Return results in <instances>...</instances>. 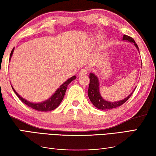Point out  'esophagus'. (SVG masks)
Instances as JSON below:
<instances>
[{
    "label": "esophagus",
    "mask_w": 156,
    "mask_h": 156,
    "mask_svg": "<svg viewBox=\"0 0 156 156\" xmlns=\"http://www.w3.org/2000/svg\"><path fill=\"white\" fill-rule=\"evenodd\" d=\"M88 73V71L87 69L83 68L80 71V73H79V75H87Z\"/></svg>",
    "instance_id": "esophagus-1"
}]
</instances>
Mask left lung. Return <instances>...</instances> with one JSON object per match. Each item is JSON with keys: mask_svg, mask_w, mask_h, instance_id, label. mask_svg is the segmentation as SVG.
<instances>
[{"mask_svg": "<svg viewBox=\"0 0 156 156\" xmlns=\"http://www.w3.org/2000/svg\"><path fill=\"white\" fill-rule=\"evenodd\" d=\"M123 40H126L131 43H133L135 46L137 48V50L139 51L138 46H137L136 43L135 42L134 39H133L132 37L124 34L123 37ZM99 81H98V77H97L93 73H90V83H89V87L88 90V95L89 97V99H90V100L91 101L92 103H93V105L95 106L96 108L101 110L112 109V108H117V107L118 106H120L128 100L135 90H134L133 91V93L130 94L126 98H125L124 99H123V100L115 101V102H109L104 100V99L101 98L100 94H99Z\"/></svg>", "mask_w": 156, "mask_h": 156, "instance_id": "1", "label": "left lung"}]
</instances>
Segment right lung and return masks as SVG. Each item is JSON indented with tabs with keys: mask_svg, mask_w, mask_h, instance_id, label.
Returning <instances> with one entry per match:
<instances>
[{
	"mask_svg": "<svg viewBox=\"0 0 156 156\" xmlns=\"http://www.w3.org/2000/svg\"><path fill=\"white\" fill-rule=\"evenodd\" d=\"M14 52V48L12 49L11 53H10V58H11L12 54H13ZM9 58V59H10ZM76 76H73L72 77L69 79L66 82L63 83L62 85H61L59 88L57 89V90L55 92L54 95H53L51 98L48 99L45 101L41 102V103H32V102H29L27 100H25V99L22 98L19 94H18L16 91H15L13 87L12 86V89L16 95H17L18 98H19L20 100H21L24 104H26L28 106L31 107L32 108L37 110V111H52V110L55 109L58 106V105L61 104V101L63 100V97L65 95V93L66 91V89H67L68 85L70 83L71 81H73L74 80H75Z\"/></svg>",
	"mask_w": 156,
	"mask_h": 156,
	"instance_id": "right-lung-1",
	"label": "right lung"
}]
</instances>
